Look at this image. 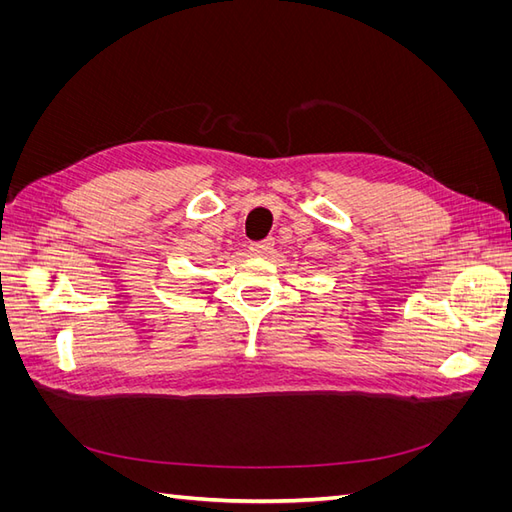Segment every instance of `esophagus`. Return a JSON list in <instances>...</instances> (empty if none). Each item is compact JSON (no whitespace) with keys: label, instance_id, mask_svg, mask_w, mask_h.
I'll use <instances>...</instances> for the list:
<instances>
[{"label":"esophagus","instance_id":"esophagus-1","mask_svg":"<svg viewBox=\"0 0 512 512\" xmlns=\"http://www.w3.org/2000/svg\"><path fill=\"white\" fill-rule=\"evenodd\" d=\"M273 245H275V241H273V239H265V241H256V243H252V245H250V250H252L256 256H265V254H269V252L273 250Z\"/></svg>","mask_w":512,"mask_h":512}]
</instances>
